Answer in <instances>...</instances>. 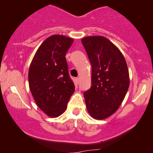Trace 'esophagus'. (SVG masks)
Listing matches in <instances>:
<instances>
[{
  "instance_id": "34e87169",
  "label": "esophagus",
  "mask_w": 153,
  "mask_h": 153,
  "mask_svg": "<svg viewBox=\"0 0 153 153\" xmlns=\"http://www.w3.org/2000/svg\"><path fill=\"white\" fill-rule=\"evenodd\" d=\"M75 82H76V83L77 85L79 84V78H76L75 79Z\"/></svg>"
}]
</instances>
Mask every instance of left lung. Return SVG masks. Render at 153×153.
I'll return each mask as SVG.
<instances>
[{
    "label": "left lung",
    "mask_w": 153,
    "mask_h": 153,
    "mask_svg": "<svg viewBox=\"0 0 153 153\" xmlns=\"http://www.w3.org/2000/svg\"><path fill=\"white\" fill-rule=\"evenodd\" d=\"M81 42L92 66V85L83 93L87 110L93 118L102 120L116 111L128 91L127 62L106 37H85Z\"/></svg>",
    "instance_id": "left-lung-1"
}]
</instances>
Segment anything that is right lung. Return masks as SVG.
<instances>
[{"instance_id": "right-lung-1", "label": "right lung", "mask_w": 153, "mask_h": 153, "mask_svg": "<svg viewBox=\"0 0 153 153\" xmlns=\"http://www.w3.org/2000/svg\"><path fill=\"white\" fill-rule=\"evenodd\" d=\"M73 39L54 35L38 48L28 72L29 88L37 105L49 117L67 108L75 87L68 72L65 55Z\"/></svg>"}]
</instances>
